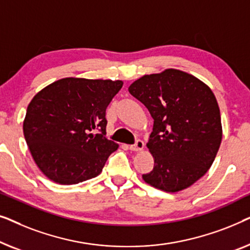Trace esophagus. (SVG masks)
I'll return each instance as SVG.
<instances>
[{"label": "esophagus", "mask_w": 250, "mask_h": 250, "mask_svg": "<svg viewBox=\"0 0 250 250\" xmlns=\"http://www.w3.org/2000/svg\"><path fill=\"white\" fill-rule=\"evenodd\" d=\"M143 148H144V142L140 139L137 140L135 145L129 146V149L132 150V152H140V150H143Z\"/></svg>", "instance_id": "esophagus-1"}]
</instances>
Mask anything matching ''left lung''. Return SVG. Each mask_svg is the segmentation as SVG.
Wrapping results in <instances>:
<instances>
[{
    "instance_id": "8db88e82",
    "label": "left lung",
    "mask_w": 250,
    "mask_h": 250,
    "mask_svg": "<svg viewBox=\"0 0 250 250\" xmlns=\"http://www.w3.org/2000/svg\"><path fill=\"white\" fill-rule=\"evenodd\" d=\"M128 90L154 119L146 145L154 167L143 174L144 181L167 192L190 187L212 167L222 140L213 91L195 76L177 69L140 77Z\"/></svg>"
}]
</instances>
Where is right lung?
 Instances as JSON below:
<instances>
[{
  "label": "right lung",
  "instance_id": "right-lung-1",
  "mask_svg": "<svg viewBox=\"0 0 250 250\" xmlns=\"http://www.w3.org/2000/svg\"><path fill=\"white\" fill-rule=\"evenodd\" d=\"M122 85V80L69 77L35 95L23 135L35 163L50 180L76 185L101 173L119 147L105 138V111Z\"/></svg>",
  "mask_w": 250,
  "mask_h": 250
}]
</instances>
